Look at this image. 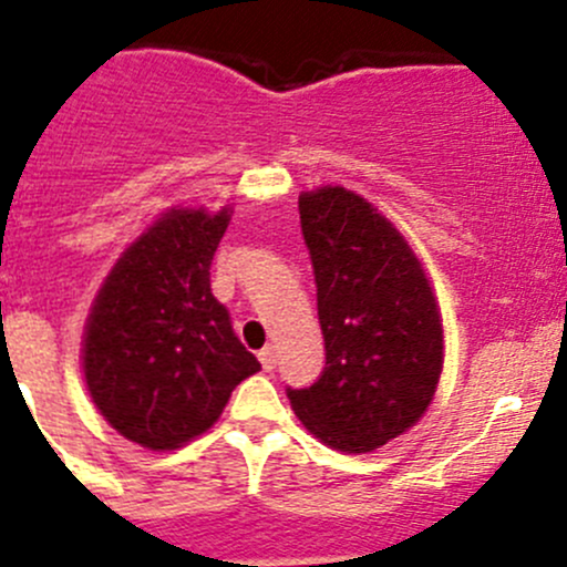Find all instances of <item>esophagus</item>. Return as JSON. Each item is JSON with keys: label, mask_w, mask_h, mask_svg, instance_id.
Listing matches in <instances>:
<instances>
[{"label": "esophagus", "mask_w": 567, "mask_h": 567, "mask_svg": "<svg viewBox=\"0 0 567 567\" xmlns=\"http://www.w3.org/2000/svg\"><path fill=\"white\" fill-rule=\"evenodd\" d=\"M257 357H260V365L266 368V371H274V368H277V351H274L271 346H266Z\"/></svg>", "instance_id": "1"}]
</instances>
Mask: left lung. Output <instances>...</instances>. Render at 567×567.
I'll return each instance as SVG.
<instances>
[{
	"label": "left lung",
	"instance_id": "left-lung-1",
	"mask_svg": "<svg viewBox=\"0 0 567 567\" xmlns=\"http://www.w3.org/2000/svg\"><path fill=\"white\" fill-rule=\"evenodd\" d=\"M299 216L327 368L310 388H288L290 406L329 449L373 452L432 404L443 371L437 301L399 229L354 190H307Z\"/></svg>",
	"mask_w": 567,
	"mask_h": 567
}]
</instances>
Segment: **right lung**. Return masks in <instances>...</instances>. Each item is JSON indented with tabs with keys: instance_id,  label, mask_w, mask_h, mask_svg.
Wrapping results in <instances>:
<instances>
[{
	"instance_id": "right-lung-1",
	"label": "right lung",
	"mask_w": 567,
	"mask_h": 567,
	"mask_svg": "<svg viewBox=\"0 0 567 567\" xmlns=\"http://www.w3.org/2000/svg\"><path fill=\"white\" fill-rule=\"evenodd\" d=\"M229 207L168 210L107 274L85 323L93 404L126 441L168 452L207 432L260 362L213 296L210 266Z\"/></svg>"
}]
</instances>
